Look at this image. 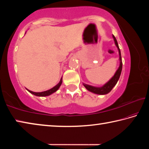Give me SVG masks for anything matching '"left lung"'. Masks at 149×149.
Wrapping results in <instances>:
<instances>
[{
  "label": "left lung",
  "instance_id": "obj_1",
  "mask_svg": "<svg viewBox=\"0 0 149 149\" xmlns=\"http://www.w3.org/2000/svg\"><path fill=\"white\" fill-rule=\"evenodd\" d=\"M113 38H114V40L115 41V44L116 45V47H118V50H119V54H120V67L118 70L116 72V74H114V76L112 77V79H111L109 81H108L107 84H106L104 86H102V87H95L93 86H91V85H88L86 84H84L85 87L86 89L89 91L91 92H93L95 93V94H99V95H105L107 94V93H109L111 90L112 89V88L114 87L116 84H117L118 79H119L120 76L121 75V72H122V56H121V52H120V48L118 47V44L117 42L116 39L115 38V37L113 35Z\"/></svg>",
  "mask_w": 149,
  "mask_h": 149
}]
</instances>
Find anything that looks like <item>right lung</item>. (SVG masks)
Wrapping results in <instances>:
<instances>
[{"label": "right lung", "instance_id": "1", "mask_svg": "<svg viewBox=\"0 0 149 149\" xmlns=\"http://www.w3.org/2000/svg\"><path fill=\"white\" fill-rule=\"evenodd\" d=\"M62 79L61 78V79H60L59 84L56 85V86L54 87L53 88H52V89H50V90H48L46 91H43V92H41V93H35V92H33L31 91H29L27 89L29 92H30L31 93V94H33L34 95H36V96H39V97H45V96H49L50 95H51L52 93H54L55 91H56L58 89V88L60 87V85L62 84Z\"/></svg>", "mask_w": 149, "mask_h": 149}]
</instances>
